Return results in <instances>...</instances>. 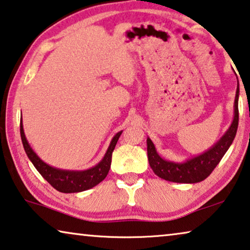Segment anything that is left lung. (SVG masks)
Wrapping results in <instances>:
<instances>
[{
	"label": "left lung",
	"mask_w": 250,
	"mask_h": 250,
	"mask_svg": "<svg viewBox=\"0 0 250 250\" xmlns=\"http://www.w3.org/2000/svg\"><path fill=\"white\" fill-rule=\"evenodd\" d=\"M238 99H239V83L237 85L236 98H234V116L230 127L211 149L197 157L188 159L185 162H172L162 159L155 150L153 142L147 137V158H149L150 167L155 175L168 182L184 184L200 183L208 178L221 161L236 136L238 122H239Z\"/></svg>",
	"instance_id": "1"
}]
</instances>
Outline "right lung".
Here are the masks:
<instances>
[{"mask_svg":"<svg viewBox=\"0 0 250 250\" xmlns=\"http://www.w3.org/2000/svg\"><path fill=\"white\" fill-rule=\"evenodd\" d=\"M123 132V131H122ZM122 132H118L116 135L113 137L111 142L108 146V150L98 165L95 167L81 170V171H75V170H62L54 168L52 166L45 164L35 151L29 146L28 141L26 139L22 125V117L20 119V134L21 141H22L24 151L30 159L32 165L38 170V172L44 177V178L52 185L56 190L61 193H78V191H83L90 188L98 185L100 182L106 178L108 172H109L110 165H111V154L116 146V143L121 136Z\"/></svg>","mask_w":250,"mask_h":250,"instance_id":"add662e5","label":"right lung"}]
</instances>
